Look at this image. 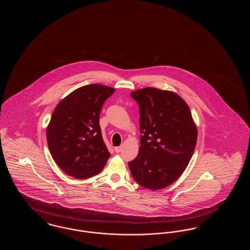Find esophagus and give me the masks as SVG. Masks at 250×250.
I'll return each mask as SVG.
<instances>
[{"mask_svg":"<svg viewBox=\"0 0 250 250\" xmlns=\"http://www.w3.org/2000/svg\"><path fill=\"white\" fill-rule=\"evenodd\" d=\"M114 151H115L116 153H120V152L122 151V146H118V147H115V148H114Z\"/></svg>","mask_w":250,"mask_h":250,"instance_id":"1","label":"esophagus"}]
</instances>
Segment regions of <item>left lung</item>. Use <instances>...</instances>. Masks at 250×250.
Returning <instances> with one entry per match:
<instances>
[{
  "mask_svg": "<svg viewBox=\"0 0 250 250\" xmlns=\"http://www.w3.org/2000/svg\"><path fill=\"white\" fill-rule=\"evenodd\" d=\"M140 107L141 147L128 163L134 180L157 190L174 183L194 153L198 130L190 108L177 94L147 87L131 93Z\"/></svg>",
  "mask_w": 250,
  "mask_h": 250,
  "instance_id": "1",
  "label": "left lung"
}]
</instances>
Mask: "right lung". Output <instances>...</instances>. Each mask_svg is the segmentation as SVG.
I'll list each match as a JSON object with an SVG mask.
<instances>
[{"mask_svg": "<svg viewBox=\"0 0 250 250\" xmlns=\"http://www.w3.org/2000/svg\"><path fill=\"white\" fill-rule=\"evenodd\" d=\"M115 89L83 86L56 106L47 127V142L53 160L66 174L87 179L98 174L110 154L103 141L99 115Z\"/></svg>", "mask_w": 250, "mask_h": 250, "instance_id": "add662e5", "label": "right lung"}]
</instances>
